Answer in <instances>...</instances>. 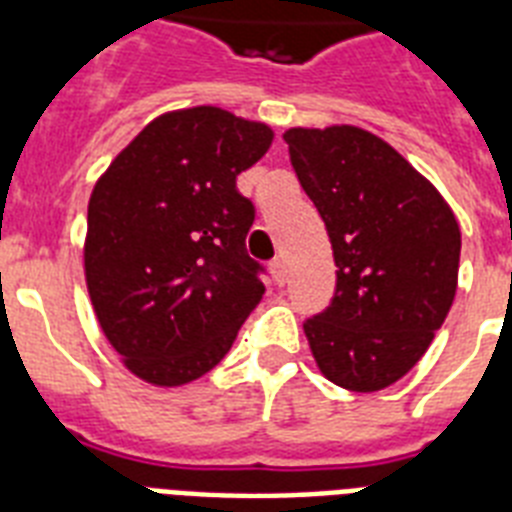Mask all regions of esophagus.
Masks as SVG:
<instances>
[{
  "instance_id": "34e87169",
  "label": "esophagus",
  "mask_w": 512,
  "mask_h": 512,
  "mask_svg": "<svg viewBox=\"0 0 512 512\" xmlns=\"http://www.w3.org/2000/svg\"><path fill=\"white\" fill-rule=\"evenodd\" d=\"M271 276H273V281H276V284H284V281H287V265H284V260H281V257H276V260H273L271 263Z\"/></svg>"
}]
</instances>
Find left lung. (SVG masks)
Masks as SVG:
<instances>
[{"label": "left lung", "mask_w": 512, "mask_h": 512, "mask_svg": "<svg viewBox=\"0 0 512 512\" xmlns=\"http://www.w3.org/2000/svg\"><path fill=\"white\" fill-rule=\"evenodd\" d=\"M284 140L337 265L332 305L303 324L313 358L340 388H388L425 356L452 308L457 217L428 177L361 127H292Z\"/></svg>", "instance_id": "8db88e82"}]
</instances>
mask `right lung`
<instances>
[{
	"label": "right lung",
	"mask_w": 512,
	"mask_h": 512,
	"mask_svg": "<svg viewBox=\"0 0 512 512\" xmlns=\"http://www.w3.org/2000/svg\"><path fill=\"white\" fill-rule=\"evenodd\" d=\"M273 130L215 106L156 116L98 177L84 279L111 348L156 388L199 380L263 300L247 255L255 220L236 177Z\"/></svg>",
	"instance_id": "right-lung-1"
}]
</instances>
